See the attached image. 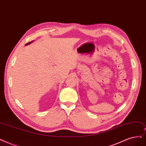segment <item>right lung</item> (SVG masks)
<instances>
[{"label": "right lung", "instance_id": "right-lung-1", "mask_svg": "<svg viewBox=\"0 0 146 146\" xmlns=\"http://www.w3.org/2000/svg\"><path fill=\"white\" fill-rule=\"evenodd\" d=\"M32 42H33V41H31V42H28V43H26V45H28V44H31V43Z\"/></svg>", "mask_w": 146, "mask_h": 146}]
</instances>
